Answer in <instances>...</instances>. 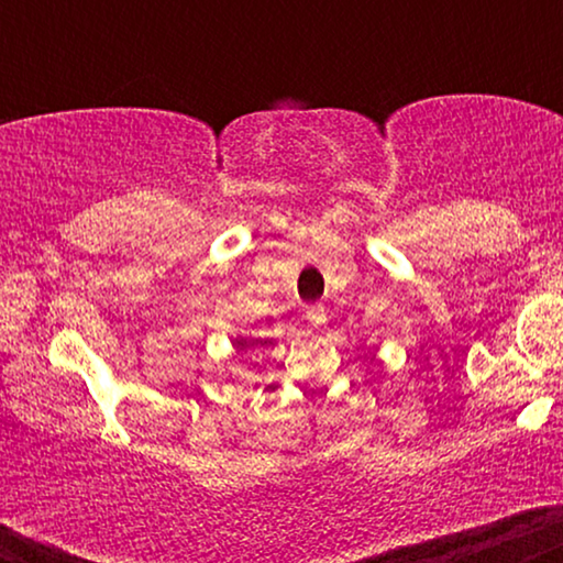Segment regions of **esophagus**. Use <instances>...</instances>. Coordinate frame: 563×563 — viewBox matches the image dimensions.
I'll use <instances>...</instances> for the list:
<instances>
[{
	"label": "esophagus",
	"mask_w": 563,
	"mask_h": 563,
	"mask_svg": "<svg viewBox=\"0 0 563 563\" xmlns=\"http://www.w3.org/2000/svg\"><path fill=\"white\" fill-rule=\"evenodd\" d=\"M303 314L312 322V328L325 325V307H322V303H307V307H303Z\"/></svg>",
	"instance_id": "obj_1"
}]
</instances>
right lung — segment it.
Returning a JSON list of instances; mask_svg holds the SVG:
<instances>
[{
  "label": "right lung",
  "mask_w": 563,
  "mask_h": 563,
  "mask_svg": "<svg viewBox=\"0 0 563 563\" xmlns=\"http://www.w3.org/2000/svg\"><path fill=\"white\" fill-rule=\"evenodd\" d=\"M262 339H249V335H235V339H232V346L238 349V352H243V349H249V346H256L260 344Z\"/></svg>",
  "instance_id": "1"
}]
</instances>
